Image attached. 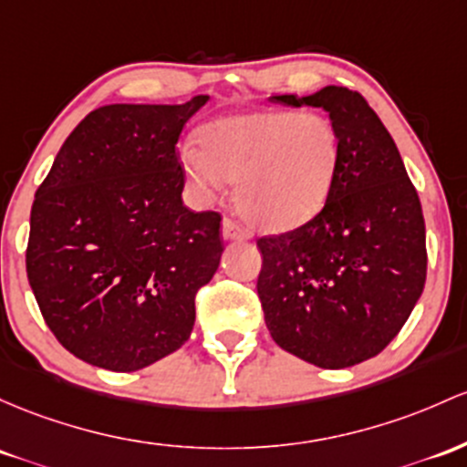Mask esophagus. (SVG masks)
Wrapping results in <instances>:
<instances>
[{
	"label": "esophagus",
	"instance_id": "esophagus-1",
	"mask_svg": "<svg viewBox=\"0 0 467 467\" xmlns=\"http://www.w3.org/2000/svg\"><path fill=\"white\" fill-rule=\"evenodd\" d=\"M222 237L228 239V242H244V239L250 237V233L244 225L233 222V219H225L222 223Z\"/></svg>",
	"mask_w": 467,
	"mask_h": 467
}]
</instances>
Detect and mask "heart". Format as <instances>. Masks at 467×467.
<instances>
[{
  "mask_svg": "<svg viewBox=\"0 0 467 467\" xmlns=\"http://www.w3.org/2000/svg\"><path fill=\"white\" fill-rule=\"evenodd\" d=\"M199 148L179 155L188 182L213 197L237 183L234 203L257 228L288 233L326 206L339 172L335 124L317 112L253 110L219 117L199 130Z\"/></svg>",
  "mask_w": 467,
  "mask_h": 467,
  "instance_id": "b5f03b06",
  "label": "heart"
}]
</instances>
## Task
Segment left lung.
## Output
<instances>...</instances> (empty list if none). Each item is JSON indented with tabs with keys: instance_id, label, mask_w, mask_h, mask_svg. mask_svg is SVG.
<instances>
[{
	"instance_id": "left-lung-1",
	"label": "left lung",
	"mask_w": 467,
	"mask_h": 467,
	"mask_svg": "<svg viewBox=\"0 0 467 467\" xmlns=\"http://www.w3.org/2000/svg\"><path fill=\"white\" fill-rule=\"evenodd\" d=\"M315 106L339 132L341 159L324 210L290 233L257 239V292L275 343L339 370L377 357L425 285V223L397 143L358 92L273 95Z\"/></svg>"
}]
</instances>
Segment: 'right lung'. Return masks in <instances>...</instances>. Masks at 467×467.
<instances>
[{"label": "right lung", "mask_w": 467, "mask_h": 467, "mask_svg": "<svg viewBox=\"0 0 467 467\" xmlns=\"http://www.w3.org/2000/svg\"><path fill=\"white\" fill-rule=\"evenodd\" d=\"M208 99L88 112L35 192L28 284L50 332L90 366L141 370L191 337L222 217L183 206L175 146Z\"/></svg>", "instance_id": "obj_1"}]
</instances>
